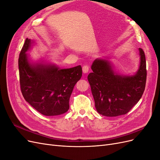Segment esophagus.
Masks as SVG:
<instances>
[{"label":"esophagus","instance_id":"esophagus-1","mask_svg":"<svg viewBox=\"0 0 160 160\" xmlns=\"http://www.w3.org/2000/svg\"><path fill=\"white\" fill-rule=\"evenodd\" d=\"M89 70V66L86 65H84L83 67V72H84V73H88V71Z\"/></svg>","mask_w":160,"mask_h":160}]
</instances>
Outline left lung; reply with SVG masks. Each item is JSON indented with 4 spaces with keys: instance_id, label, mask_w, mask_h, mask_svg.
Masks as SVG:
<instances>
[{
    "instance_id": "8db88e82",
    "label": "left lung",
    "mask_w": 160,
    "mask_h": 160,
    "mask_svg": "<svg viewBox=\"0 0 160 160\" xmlns=\"http://www.w3.org/2000/svg\"><path fill=\"white\" fill-rule=\"evenodd\" d=\"M140 65L132 76L115 74L110 62L96 59L91 65L93 72L88 79L97 111L107 117L125 115L141 99L146 88L147 70L144 51L139 48Z\"/></svg>"
}]
</instances>
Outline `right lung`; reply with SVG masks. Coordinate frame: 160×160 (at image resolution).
I'll return each mask as SVG.
<instances>
[{"label":"right lung","mask_w":160,"mask_h":160,"mask_svg":"<svg viewBox=\"0 0 160 160\" xmlns=\"http://www.w3.org/2000/svg\"><path fill=\"white\" fill-rule=\"evenodd\" d=\"M31 41L25 40L18 58L19 81L24 98L46 116L59 115L69 109V98L82 76L81 65L59 69L52 65H32L26 52Z\"/></svg>","instance_id":"obj_1"}]
</instances>
